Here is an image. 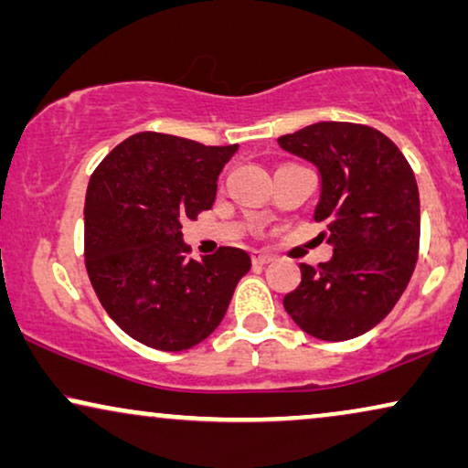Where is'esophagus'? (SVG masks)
Wrapping results in <instances>:
<instances>
[{
	"mask_svg": "<svg viewBox=\"0 0 468 468\" xmlns=\"http://www.w3.org/2000/svg\"><path fill=\"white\" fill-rule=\"evenodd\" d=\"M270 261H274V257H271V254H268V252H252V263L254 265H268Z\"/></svg>",
	"mask_w": 468,
	"mask_h": 468,
	"instance_id": "1",
	"label": "esophagus"
}]
</instances>
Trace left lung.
<instances>
[{
  "instance_id": "obj_1",
  "label": "left lung",
  "mask_w": 468,
  "mask_h": 468,
  "mask_svg": "<svg viewBox=\"0 0 468 468\" xmlns=\"http://www.w3.org/2000/svg\"><path fill=\"white\" fill-rule=\"evenodd\" d=\"M322 176L315 220L333 259L300 263L303 281L282 304L304 333L346 341L380 324L417 265L421 211L410 164L393 140L356 122H315L278 138Z\"/></svg>"
}]
</instances>
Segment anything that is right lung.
Here are the masks:
<instances>
[{
  "instance_id": "obj_1",
  "label": "right lung",
  "mask_w": 468,
  "mask_h": 468,
  "mask_svg": "<svg viewBox=\"0 0 468 468\" xmlns=\"http://www.w3.org/2000/svg\"><path fill=\"white\" fill-rule=\"evenodd\" d=\"M238 144L205 146L179 135H129L97 165L84 207L86 270L99 303L129 336L164 352L207 339L250 270L241 248L203 261L183 244V220L216 200L218 175Z\"/></svg>"
}]
</instances>
